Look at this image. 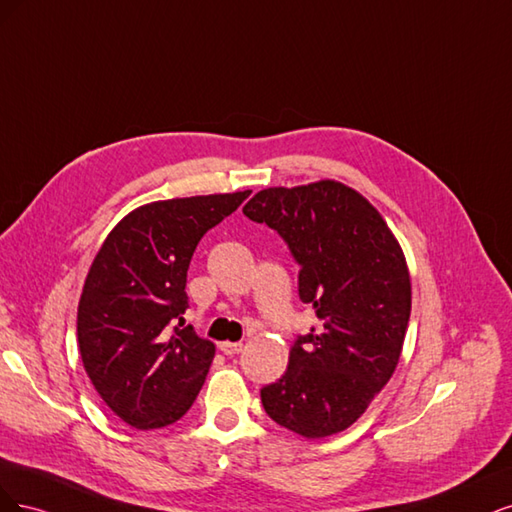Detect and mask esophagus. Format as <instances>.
I'll list each match as a JSON object with an SVG mask.
<instances>
[{
  "instance_id": "34e87169",
  "label": "esophagus",
  "mask_w": 512,
  "mask_h": 512,
  "mask_svg": "<svg viewBox=\"0 0 512 512\" xmlns=\"http://www.w3.org/2000/svg\"><path fill=\"white\" fill-rule=\"evenodd\" d=\"M219 349H221V353H225L227 357H232V355H238V353L242 351V342H221Z\"/></svg>"
}]
</instances>
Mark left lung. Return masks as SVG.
Listing matches in <instances>:
<instances>
[{
  "label": "left lung",
  "instance_id": "obj_1",
  "mask_svg": "<svg viewBox=\"0 0 512 512\" xmlns=\"http://www.w3.org/2000/svg\"><path fill=\"white\" fill-rule=\"evenodd\" d=\"M242 212L287 242L300 300L321 321L293 342L287 372L261 389V404L300 436L338 434L400 361L410 319L404 253L366 197L336 180L263 189Z\"/></svg>",
  "mask_w": 512,
  "mask_h": 512
}]
</instances>
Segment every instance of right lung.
I'll return each mask as SVG.
<instances>
[{
  "label": "right lung",
  "mask_w": 512,
  "mask_h": 512,
  "mask_svg": "<svg viewBox=\"0 0 512 512\" xmlns=\"http://www.w3.org/2000/svg\"><path fill=\"white\" fill-rule=\"evenodd\" d=\"M249 195L140 206L91 263L78 304L80 357L102 400L136 430L178 421L206 381L214 344L185 325L187 270L197 242Z\"/></svg>",
  "instance_id": "right-lung-1"
}]
</instances>
